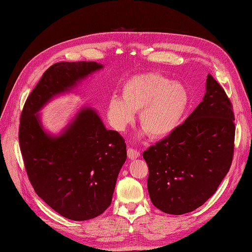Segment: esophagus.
Wrapping results in <instances>:
<instances>
[{
	"label": "esophagus",
	"instance_id": "34e87169",
	"mask_svg": "<svg viewBox=\"0 0 252 252\" xmlns=\"http://www.w3.org/2000/svg\"><path fill=\"white\" fill-rule=\"evenodd\" d=\"M127 156H128L129 159H136V158H138L140 156V151L135 150L133 148H128L127 149Z\"/></svg>",
	"mask_w": 252,
	"mask_h": 252
}]
</instances>
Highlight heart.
<instances>
[{
  "label": "heart",
  "instance_id": "obj_1",
  "mask_svg": "<svg viewBox=\"0 0 252 252\" xmlns=\"http://www.w3.org/2000/svg\"><path fill=\"white\" fill-rule=\"evenodd\" d=\"M189 105L187 89L169 82L160 73L145 72L129 77L122 87V98L107 103V117L117 130H124L139 111V124L152 138H164L182 124Z\"/></svg>",
  "mask_w": 252,
  "mask_h": 252
}]
</instances>
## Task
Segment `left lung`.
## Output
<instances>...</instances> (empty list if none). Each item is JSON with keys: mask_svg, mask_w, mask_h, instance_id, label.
<instances>
[{"mask_svg": "<svg viewBox=\"0 0 252 252\" xmlns=\"http://www.w3.org/2000/svg\"><path fill=\"white\" fill-rule=\"evenodd\" d=\"M234 121L226 92L208 74L202 102L174 133L143 153L155 207L184 215L216 193L233 160Z\"/></svg>", "mask_w": 252, "mask_h": 252, "instance_id": "left-lung-1", "label": "left lung"}]
</instances>
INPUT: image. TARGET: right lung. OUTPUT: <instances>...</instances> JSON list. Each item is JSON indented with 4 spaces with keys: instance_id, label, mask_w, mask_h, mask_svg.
<instances>
[{
    "instance_id": "1",
    "label": "right lung",
    "mask_w": 252,
    "mask_h": 252,
    "mask_svg": "<svg viewBox=\"0 0 252 252\" xmlns=\"http://www.w3.org/2000/svg\"><path fill=\"white\" fill-rule=\"evenodd\" d=\"M102 68L94 61L53 64L26 99L20 117V150L31 184L51 208L72 220L94 219L111 204L126 159L125 139L106 128L91 107L79 110L59 136L48 134L36 113Z\"/></svg>"
}]
</instances>
